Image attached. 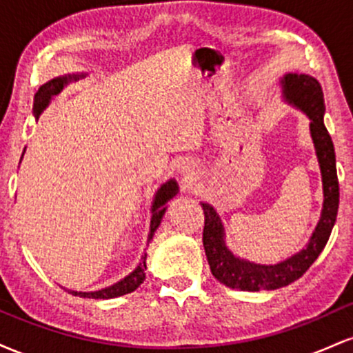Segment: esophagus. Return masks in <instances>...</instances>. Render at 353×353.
<instances>
[{
    "mask_svg": "<svg viewBox=\"0 0 353 353\" xmlns=\"http://www.w3.org/2000/svg\"><path fill=\"white\" fill-rule=\"evenodd\" d=\"M179 171L182 172V174H188V172H190V164H188V163H184V164H181L179 165Z\"/></svg>",
    "mask_w": 353,
    "mask_h": 353,
    "instance_id": "34e87169",
    "label": "esophagus"
}]
</instances>
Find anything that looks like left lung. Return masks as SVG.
I'll list each match as a JSON object with an SVG mask.
<instances>
[{
	"instance_id": "obj_1",
	"label": "left lung",
	"mask_w": 353,
	"mask_h": 353,
	"mask_svg": "<svg viewBox=\"0 0 353 353\" xmlns=\"http://www.w3.org/2000/svg\"><path fill=\"white\" fill-rule=\"evenodd\" d=\"M282 96L292 106L305 112L310 119V136L315 145L320 172H322L323 185V208L320 221L312 234L309 244L301 252L274 265L254 264V262L239 259L228 249L224 241V225L216 209L208 202H202L204 209V232L202 242L208 255L210 272L219 282L230 289L250 290H274L285 287L307 272L315 259L325 247L339 210V179L335 168V151L332 137L323 124V104L322 86L315 78L309 74L289 72L281 79Z\"/></svg>"
}]
</instances>
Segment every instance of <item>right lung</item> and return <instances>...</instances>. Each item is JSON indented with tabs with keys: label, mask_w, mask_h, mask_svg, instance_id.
I'll list each match as a JSON object with an SVG mask.
<instances>
[{
	"label": "right lung",
	"mask_w": 353,
	"mask_h": 353,
	"mask_svg": "<svg viewBox=\"0 0 353 353\" xmlns=\"http://www.w3.org/2000/svg\"><path fill=\"white\" fill-rule=\"evenodd\" d=\"M79 78H84V74L59 76V78H54V79L48 81V83H44L43 86L38 89V92L34 94L33 112H34L36 119H38L39 114H41L44 109L50 106L51 99L63 91L64 86H68V84L72 83V81H79ZM177 190H179V188H177V182L174 179L168 181L165 184H163L159 189H157L156 196H154V201H152V209H151L152 216H151V225H149L148 242L151 241L154 232H156V229L159 228L161 221H163L165 209H168L165 208V204H168V202L171 201L174 196H176ZM145 255L148 254H144L143 257H141L139 265H137L131 274L125 275L123 281H119V282L112 283V285L106 287V289L94 290V292H78V290H68V292H71L72 295H79V297H86V299H114V297H119V295L131 294L132 290H136L145 279V272H144L145 270Z\"/></svg>",
	"instance_id": "add662e5"
}]
</instances>
